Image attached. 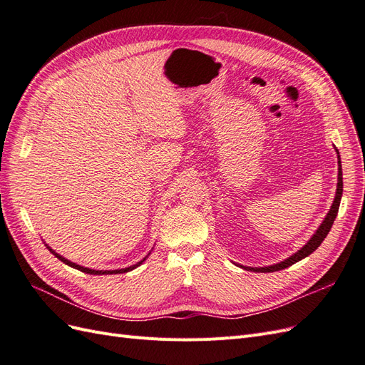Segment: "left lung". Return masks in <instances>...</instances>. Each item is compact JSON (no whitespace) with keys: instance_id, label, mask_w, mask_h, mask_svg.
Wrapping results in <instances>:
<instances>
[{"instance_id":"obj_1","label":"left lung","mask_w":365,"mask_h":365,"mask_svg":"<svg viewBox=\"0 0 365 365\" xmlns=\"http://www.w3.org/2000/svg\"><path fill=\"white\" fill-rule=\"evenodd\" d=\"M339 158V155H338ZM341 196H342V170H341V161L338 160V187H336V196L334 200V204L332 207H330L329 213L326 216V219L323 220V224L319 225V228L315 231V235L311 237V240L307 242V244L300 250L297 251L294 256L288 257L286 260L277 263V264H272V267H264V268H245V269H250V271H254V272H274V271H280V269H284L291 267V264L297 263L298 260H302L304 257H307L309 254H312L319 245H322V242L326 239V236L329 235L330 228H332L334 225V220L338 215V208H339V202H341Z\"/></svg>"}]
</instances>
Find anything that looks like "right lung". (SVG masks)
Returning a JSON list of instances; mask_svg holds the SVG:
<instances>
[{
	"label": "right lung",
	"instance_id": "add662e5",
	"mask_svg": "<svg viewBox=\"0 0 365 365\" xmlns=\"http://www.w3.org/2000/svg\"><path fill=\"white\" fill-rule=\"evenodd\" d=\"M47 248H48V247H47ZM48 250H50V251L54 254V256H56L59 260H62L63 263L70 264L71 268H76V269H79V271L86 272V274H94V275H101V274H123V272H128V271H132L134 268H137L138 264H140L143 260H145V259H143L138 264H135V267H129V268H125V269H114V271H96V269H90V268H83V267H81V264H76V263H73V262H70V260H67V259H63L62 256H59V254L54 252L51 248H48Z\"/></svg>",
	"mask_w": 365,
	"mask_h": 365
}]
</instances>
